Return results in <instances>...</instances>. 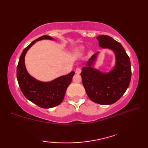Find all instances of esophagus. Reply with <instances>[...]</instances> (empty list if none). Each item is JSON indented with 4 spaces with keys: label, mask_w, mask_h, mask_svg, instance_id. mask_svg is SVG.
Here are the masks:
<instances>
[{
    "label": "esophagus",
    "mask_w": 148,
    "mask_h": 148,
    "mask_svg": "<svg viewBox=\"0 0 148 148\" xmlns=\"http://www.w3.org/2000/svg\"><path fill=\"white\" fill-rule=\"evenodd\" d=\"M81 72V69H80V68H77V69H75V73L77 74H80Z\"/></svg>",
    "instance_id": "34e87169"
}]
</instances>
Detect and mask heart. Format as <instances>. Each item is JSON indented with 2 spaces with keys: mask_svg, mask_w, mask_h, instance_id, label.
Returning a JSON list of instances; mask_svg holds the SVG:
<instances>
[{
  "mask_svg": "<svg viewBox=\"0 0 148 148\" xmlns=\"http://www.w3.org/2000/svg\"><path fill=\"white\" fill-rule=\"evenodd\" d=\"M84 49H85V47L83 46H82V45L78 46L75 49V53L77 55H81V54H82L83 51H84ZM92 53H93V52H92L91 51H89L88 53V55H92Z\"/></svg>",
  "mask_w": 148,
  "mask_h": 148,
  "instance_id": "1",
  "label": "heart"
}]
</instances>
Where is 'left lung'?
I'll return each instance as SVG.
<instances>
[{
    "instance_id": "8db88e82",
    "label": "left lung",
    "mask_w": 148,
    "mask_h": 148,
    "mask_svg": "<svg viewBox=\"0 0 148 148\" xmlns=\"http://www.w3.org/2000/svg\"><path fill=\"white\" fill-rule=\"evenodd\" d=\"M100 47L112 51L115 65L109 72H102L95 67L100 52L92 56L81 73L85 91L92 101L101 105L114 103L120 99L131 81V63L121 45L108 35L97 37Z\"/></svg>"
}]
</instances>
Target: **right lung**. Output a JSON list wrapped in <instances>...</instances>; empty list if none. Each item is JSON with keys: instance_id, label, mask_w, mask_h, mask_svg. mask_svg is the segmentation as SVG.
Returning <instances> with one entry per match:
<instances>
[{"instance_id": "add662e5", "label": "right lung", "mask_w": 148, "mask_h": 148, "mask_svg": "<svg viewBox=\"0 0 148 148\" xmlns=\"http://www.w3.org/2000/svg\"><path fill=\"white\" fill-rule=\"evenodd\" d=\"M41 40H55L50 36L44 35L31 42L23 50L17 66L16 77L21 91L27 99L40 108L49 109L58 106L63 101L67 87L75 75L71 71L48 82L38 81L29 73L26 69L25 58L29 49L36 42Z\"/></svg>"}]
</instances>
